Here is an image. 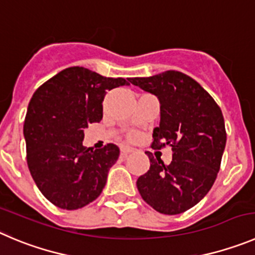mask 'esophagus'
I'll use <instances>...</instances> for the list:
<instances>
[{"mask_svg":"<svg viewBox=\"0 0 255 255\" xmlns=\"http://www.w3.org/2000/svg\"><path fill=\"white\" fill-rule=\"evenodd\" d=\"M132 152H134V148H132V147H129V146H122V147H121V153L125 154V156L132 153Z\"/></svg>","mask_w":255,"mask_h":255,"instance_id":"1","label":"esophagus"}]
</instances>
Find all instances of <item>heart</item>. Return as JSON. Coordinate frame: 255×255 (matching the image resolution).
Masks as SVG:
<instances>
[{"mask_svg": "<svg viewBox=\"0 0 255 255\" xmlns=\"http://www.w3.org/2000/svg\"><path fill=\"white\" fill-rule=\"evenodd\" d=\"M130 137H132V138H133V137H134V134H132V135H130Z\"/></svg>", "mask_w": 255, "mask_h": 255, "instance_id": "b5f03b06", "label": "heart"}]
</instances>
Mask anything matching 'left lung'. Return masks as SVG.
<instances>
[{
    "mask_svg": "<svg viewBox=\"0 0 255 255\" xmlns=\"http://www.w3.org/2000/svg\"><path fill=\"white\" fill-rule=\"evenodd\" d=\"M133 85L160 101V126L152 148H172V161L149 158V170L137 180L142 199L156 211L176 215L189 210L214 185L227 143L224 117L213 97L181 71L167 70L148 78H129Z\"/></svg>",
    "mask_w": 255,
    "mask_h": 255,
    "instance_id": "left-lung-1",
    "label": "left lung"
}]
</instances>
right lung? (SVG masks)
<instances>
[{
	"label": "right lung",
	"instance_id": "right-lung-1",
	"mask_svg": "<svg viewBox=\"0 0 255 255\" xmlns=\"http://www.w3.org/2000/svg\"><path fill=\"white\" fill-rule=\"evenodd\" d=\"M128 84L123 78L71 66L32 95L23 123L27 166L41 194L58 208L77 210L103 191L120 148L113 143L87 148L84 129L103 118L107 92Z\"/></svg>",
	"mask_w": 255,
	"mask_h": 255
}]
</instances>
